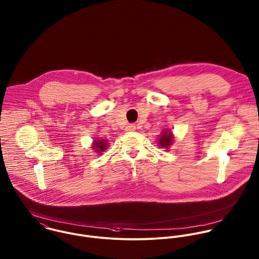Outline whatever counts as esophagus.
<instances>
[{
  "label": "esophagus",
  "instance_id": "1",
  "mask_svg": "<svg viewBox=\"0 0 259 259\" xmlns=\"http://www.w3.org/2000/svg\"><path fill=\"white\" fill-rule=\"evenodd\" d=\"M125 130H126V131H129V132H130V131H135V130H136V126H135V125H132V124H131V125H128Z\"/></svg>",
  "mask_w": 259,
  "mask_h": 259
}]
</instances>
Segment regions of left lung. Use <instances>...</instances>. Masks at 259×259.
I'll list each match as a JSON object with an SVG mask.
<instances>
[{
	"instance_id": "left-lung-1",
	"label": "left lung",
	"mask_w": 259,
	"mask_h": 259,
	"mask_svg": "<svg viewBox=\"0 0 259 259\" xmlns=\"http://www.w3.org/2000/svg\"><path fill=\"white\" fill-rule=\"evenodd\" d=\"M174 141V135L170 131V129H164L162 133L160 134V137L157 139V144L166 150L169 149V147L172 145Z\"/></svg>"
}]
</instances>
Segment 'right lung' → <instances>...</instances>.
Here are the masks:
<instances>
[{
	"instance_id": "obj_1",
	"label": "right lung",
	"mask_w": 259,
	"mask_h": 259,
	"mask_svg": "<svg viewBox=\"0 0 259 259\" xmlns=\"http://www.w3.org/2000/svg\"><path fill=\"white\" fill-rule=\"evenodd\" d=\"M108 141L106 139H99V138H96L92 145H91V148L92 150H94L95 152H97L98 154H102V152H104L106 149H108Z\"/></svg>"
}]
</instances>
